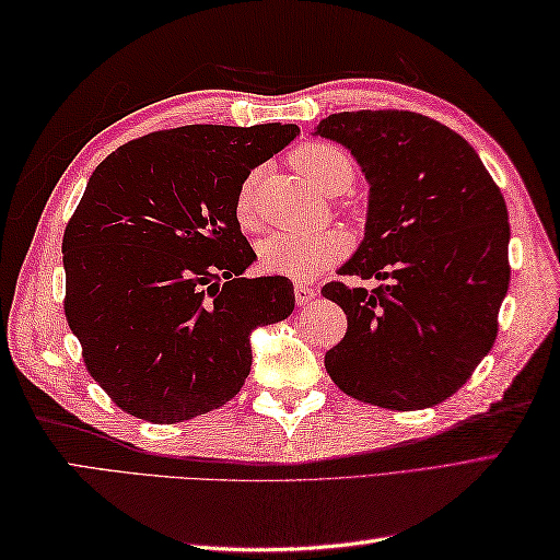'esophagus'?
Listing matches in <instances>:
<instances>
[{"label":"esophagus","instance_id":"obj_1","mask_svg":"<svg viewBox=\"0 0 560 560\" xmlns=\"http://www.w3.org/2000/svg\"><path fill=\"white\" fill-rule=\"evenodd\" d=\"M317 295V289L313 283H305V281H295V303L299 305H307Z\"/></svg>","mask_w":560,"mask_h":560}]
</instances>
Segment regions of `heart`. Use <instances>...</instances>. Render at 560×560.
Masks as SVG:
<instances>
[{
    "mask_svg": "<svg viewBox=\"0 0 560 560\" xmlns=\"http://www.w3.org/2000/svg\"><path fill=\"white\" fill-rule=\"evenodd\" d=\"M291 163L307 183H313L327 195L349 192L355 180V168L349 153L335 144H323V141L295 149ZM255 189L257 173H249L235 197V219L243 229H253L257 223ZM351 237L339 229L311 233L277 231L259 243V267L269 273H281V277L311 279L325 267L347 257Z\"/></svg>",
    "mask_w": 560,
    "mask_h": 560,
    "instance_id": "heart-1",
    "label": "heart"
}]
</instances>
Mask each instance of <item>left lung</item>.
<instances>
[{
    "mask_svg": "<svg viewBox=\"0 0 560 560\" xmlns=\"http://www.w3.org/2000/svg\"><path fill=\"white\" fill-rule=\"evenodd\" d=\"M371 185L365 237L323 295L347 313L325 355L335 385L385 409H425L467 383L491 351L508 293V207L479 153L409 110L337 113L317 125Z\"/></svg>",
    "mask_w": 560,
    "mask_h": 560,
    "instance_id": "1",
    "label": "left lung"
}]
</instances>
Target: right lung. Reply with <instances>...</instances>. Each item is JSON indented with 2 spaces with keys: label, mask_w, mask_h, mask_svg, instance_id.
Wrapping results in <instances>:
<instances>
[{
  "label": "right lung",
  "mask_w": 560,
  "mask_h": 560,
  "mask_svg": "<svg viewBox=\"0 0 560 560\" xmlns=\"http://www.w3.org/2000/svg\"><path fill=\"white\" fill-rule=\"evenodd\" d=\"M295 125H187L113 151L65 229V315L91 377L117 407L177 423L231 401L253 365L249 331L293 313L287 277L255 261L235 219L249 171Z\"/></svg>",
  "instance_id": "obj_1"
}]
</instances>
